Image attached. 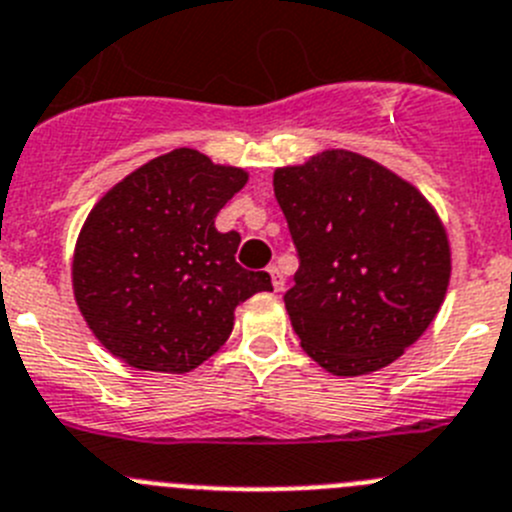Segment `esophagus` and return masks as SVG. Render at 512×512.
<instances>
[{"label":"esophagus","mask_w":512,"mask_h":512,"mask_svg":"<svg viewBox=\"0 0 512 512\" xmlns=\"http://www.w3.org/2000/svg\"><path fill=\"white\" fill-rule=\"evenodd\" d=\"M269 276H271V284H274V292H281V289H284V274L279 271V266L271 264Z\"/></svg>","instance_id":"obj_1"}]
</instances>
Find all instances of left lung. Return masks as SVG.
I'll list each match as a JSON object with an SVG mask.
<instances>
[{
  "mask_svg": "<svg viewBox=\"0 0 512 512\" xmlns=\"http://www.w3.org/2000/svg\"><path fill=\"white\" fill-rule=\"evenodd\" d=\"M274 195L299 253L284 304L304 353L345 378L401 358L449 287L452 251L437 210L348 149L279 167Z\"/></svg>",
  "mask_w": 512,
  "mask_h": 512,
  "instance_id": "left-lung-1",
  "label": "left lung"
}]
</instances>
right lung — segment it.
<instances>
[{"mask_svg": "<svg viewBox=\"0 0 512 512\" xmlns=\"http://www.w3.org/2000/svg\"><path fill=\"white\" fill-rule=\"evenodd\" d=\"M248 182L198 149L149 159L88 213L73 253V294L103 348L126 365L190 373L218 353L233 312L271 292L266 271L236 264L241 236L215 215Z\"/></svg>", "mask_w": 512, "mask_h": 512, "instance_id": "obj_1", "label": "right lung"}]
</instances>
